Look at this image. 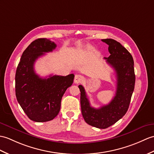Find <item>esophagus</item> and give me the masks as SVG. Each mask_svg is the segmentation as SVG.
<instances>
[{"label":"esophagus","mask_w":154,"mask_h":154,"mask_svg":"<svg viewBox=\"0 0 154 154\" xmlns=\"http://www.w3.org/2000/svg\"><path fill=\"white\" fill-rule=\"evenodd\" d=\"M83 80H84V77L82 75H76L75 76V79H74L75 83H77V84L80 83Z\"/></svg>","instance_id":"esophagus-1"}]
</instances>
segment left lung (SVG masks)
<instances>
[{"label": "left lung", "mask_w": 154, "mask_h": 154, "mask_svg": "<svg viewBox=\"0 0 154 154\" xmlns=\"http://www.w3.org/2000/svg\"><path fill=\"white\" fill-rule=\"evenodd\" d=\"M109 45L110 56L106 62L114 69L117 77L116 96L108 105L100 108L91 106L84 87L79 85L81 92L82 115L85 122L98 128H106L121 119L127 112L135 84L134 60L127 50L112 38L102 39Z\"/></svg>", "instance_id": "1"}]
</instances>
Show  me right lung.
<instances>
[{
    "label": "right lung",
    "instance_id": "right-lung-1",
    "mask_svg": "<svg viewBox=\"0 0 154 154\" xmlns=\"http://www.w3.org/2000/svg\"><path fill=\"white\" fill-rule=\"evenodd\" d=\"M56 47L49 39H36L23 52L16 69L17 100L27 117L35 122L51 121L58 116L62 96L73 83V74L41 78L35 73V61Z\"/></svg>",
    "mask_w": 154,
    "mask_h": 154
}]
</instances>
